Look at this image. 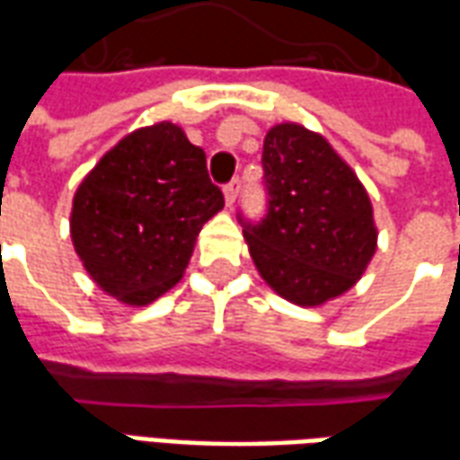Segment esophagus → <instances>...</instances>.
Here are the masks:
<instances>
[{
    "label": "esophagus",
    "mask_w": 460,
    "mask_h": 460,
    "mask_svg": "<svg viewBox=\"0 0 460 460\" xmlns=\"http://www.w3.org/2000/svg\"><path fill=\"white\" fill-rule=\"evenodd\" d=\"M239 187H241L239 180H231L229 184L224 187V201H226V207H231V204L236 201V197H239Z\"/></svg>",
    "instance_id": "34e87169"
}]
</instances>
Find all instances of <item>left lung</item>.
<instances>
[{
  "label": "left lung",
  "instance_id": "8db88e82",
  "mask_svg": "<svg viewBox=\"0 0 460 460\" xmlns=\"http://www.w3.org/2000/svg\"><path fill=\"white\" fill-rule=\"evenodd\" d=\"M269 214L246 226L261 279L300 308H320L365 276L375 209L355 170L320 132L279 122L263 140Z\"/></svg>",
  "mask_w": 460,
  "mask_h": 460
}]
</instances>
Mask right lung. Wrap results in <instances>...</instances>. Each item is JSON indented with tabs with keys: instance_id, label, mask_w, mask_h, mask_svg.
<instances>
[{
	"instance_id": "right-lung-1",
	"label": "right lung",
	"mask_w": 460,
	"mask_h": 460,
	"mask_svg": "<svg viewBox=\"0 0 460 460\" xmlns=\"http://www.w3.org/2000/svg\"><path fill=\"white\" fill-rule=\"evenodd\" d=\"M221 209L204 150L162 120L125 135L85 174L71 241L98 288L142 308L180 283L201 226Z\"/></svg>"
}]
</instances>
